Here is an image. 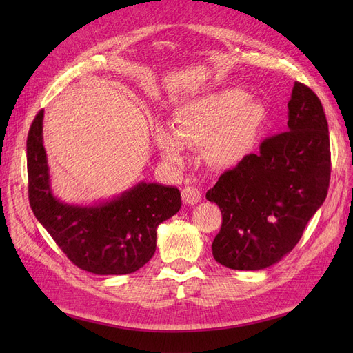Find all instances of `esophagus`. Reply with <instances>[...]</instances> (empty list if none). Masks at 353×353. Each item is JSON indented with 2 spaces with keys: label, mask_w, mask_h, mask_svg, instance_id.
I'll return each mask as SVG.
<instances>
[{
  "label": "esophagus",
  "mask_w": 353,
  "mask_h": 353,
  "mask_svg": "<svg viewBox=\"0 0 353 353\" xmlns=\"http://www.w3.org/2000/svg\"><path fill=\"white\" fill-rule=\"evenodd\" d=\"M201 199V191L194 187H185L183 190V200L187 205H197Z\"/></svg>",
  "instance_id": "34e87169"
}]
</instances>
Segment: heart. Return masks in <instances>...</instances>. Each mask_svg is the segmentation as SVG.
<instances>
[{"mask_svg":"<svg viewBox=\"0 0 353 353\" xmlns=\"http://www.w3.org/2000/svg\"><path fill=\"white\" fill-rule=\"evenodd\" d=\"M266 121V108L249 100L241 90H219L181 104L175 112V131L159 126L156 144L166 162H187V148L208 147L210 162L234 166L248 156L258 141Z\"/></svg>","mask_w":353,"mask_h":353,"instance_id":"1","label":"heart"}]
</instances>
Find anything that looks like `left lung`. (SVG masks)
Returning a JSON list of instances; mask_svg holds the SVG:
<instances>
[{
    "label": "left lung",
    "instance_id": "8db88e82",
    "mask_svg": "<svg viewBox=\"0 0 353 353\" xmlns=\"http://www.w3.org/2000/svg\"><path fill=\"white\" fill-rule=\"evenodd\" d=\"M287 131L261 144L206 193L222 212L213 258L239 271L280 262L301 240L327 197L331 160L328 123L315 92L294 82Z\"/></svg>",
    "mask_w": 353,
    "mask_h": 353
}]
</instances>
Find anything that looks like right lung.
Segmentation results:
<instances>
[{"instance_id": "right-lung-1", "label": "right lung", "mask_w": 353, "mask_h": 353, "mask_svg": "<svg viewBox=\"0 0 353 353\" xmlns=\"http://www.w3.org/2000/svg\"><path fill=\"white\" fill-rule=\"evenodd\" d=\"M42 121L44 110L32 122L26 141L34 215L78 268L97 275L138 271L156 252L157 227L181 209L179 190L141 181L92 205L65 203L52 193Z\"/></svg>"}]
</instances>
